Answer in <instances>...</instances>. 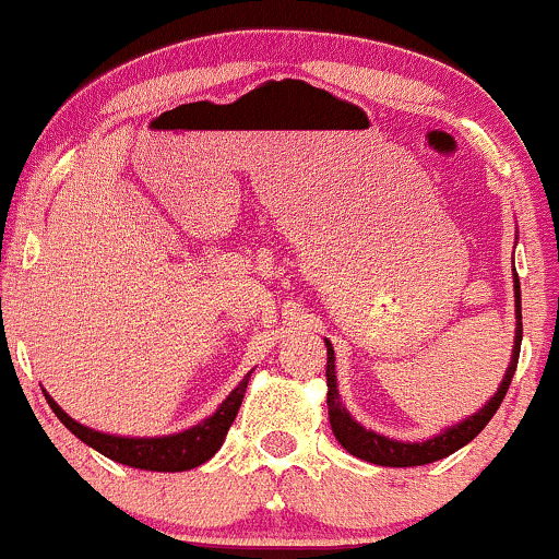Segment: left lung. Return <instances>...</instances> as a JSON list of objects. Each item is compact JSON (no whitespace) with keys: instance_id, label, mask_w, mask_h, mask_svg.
<instances>
[{"instance_id":"1","label":"left lung","mask_w":559,"mask_h":559,"mask_svg":"<svg viewBox=\"0 0 559 559\" xmlns=\"http://www.w3.org/2000/svg\"><path fill=\"white\" fill-rule=\"evenodd\" d=\"M515 345H513V358H510L508 371H504V379L500 384V390L495 392V397L484 405L481 411L468 416L465 421L450 426L444 429L442 435L426 439V442H397V439L382 437L377 431L364 429L350 413L345 411L343 400H340L337 392V377H334V350L332 343L326 340V405H330V424L334 437L343 448L350 452V455L360 457V461L373 463V465H386V468H411V465H426V463H435L442 461V457L452 455L455 450L465 448L471 439L478 437V431L484 429L491 421L497 408L502 405L504 395H508V386L513 382V373L518 366V356H521V340H523V321H521V282H518L515 274Z\"/></svg>"}]
</instances>
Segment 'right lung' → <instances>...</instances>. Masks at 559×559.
<instances>
[{
    "label": "right lung",
    "mask_w": 559,
    "mask_h": 559,
    "mask_svg": "<svg viewBox=\"0 0 559 559\" xmlns=\"http://www.w3.org/2000/svg\"><path fill=\"white\" fill-rule=\"evenodd\" d=\"M253 373V371H251ZM251 373H246V379L229 392L225 403L216 408L214 416L203 418L201 424L190 426V429L180 431V435L169 437H117V435H104V431L88 429V426L78 424L75 418H70L59 405L44 392L49 408L57 413V418L75 435L81 442L94 448L102 455H107L109 461H117L130 468H143V471H190L195 465L206 463L216 450L225 442L229 426H233L235 416H238L242 395H246V386Z\"/></svg>",
    "instance_id": "add662e5"
}]
</instances>
